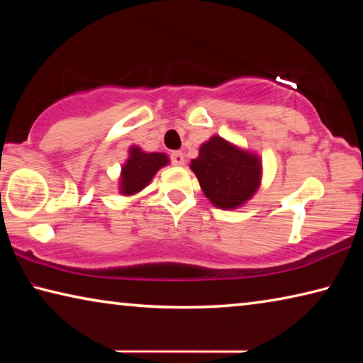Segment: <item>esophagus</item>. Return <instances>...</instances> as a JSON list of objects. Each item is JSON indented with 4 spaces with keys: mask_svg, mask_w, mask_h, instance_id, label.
I'll return each instance as SVG.
<instances>
[{
    "mask_svg": "<svg viewBox=\"0 0 363 363\" xmlns=\"http://www.w3.org/2000/svg\"><path fill=\"white\" fill-rule=\"evenodd\" d=\"M171 163L173 164H177V167H179V164H184V155L181 152H173L171 153Z\"/></svg>",
    "mask_w": 363,
    "mask_h": 363,
    "instance_id": "1",
    "label": "esophagus"
}]
</instances>
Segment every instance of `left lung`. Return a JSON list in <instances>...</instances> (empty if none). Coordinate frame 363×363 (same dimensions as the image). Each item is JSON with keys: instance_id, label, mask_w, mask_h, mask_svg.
<instances>
[{"instance_id": "left-lung-1", "label": "left lung", "mask_w": 363, "mask_h": 363, "mask_svg": "<svg viewBox=\"0 0 363 363\" xmlns=\"http://www.w3.org/2000/svg\"><path fill=\"white\" fill-rule=\"evenodd\" d=\"M190 168L206 199L223 210L240 206L259 186V158L218 136L200 147V155L192 160Z\"/></svg>"}]
</instances>
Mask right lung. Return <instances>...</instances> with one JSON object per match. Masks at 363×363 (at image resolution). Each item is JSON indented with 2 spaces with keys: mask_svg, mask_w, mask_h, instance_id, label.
<instances>
[{
  "mask_svg": "<svg viewBox=\"0 0 363 363\" xmlns=\"http://www.w3.org/2000/svg\"><path fill=\"white\" fill-rule=\"evenodd\" d=\"M168 163L164 153H144L138 147H131L130 158L121 174V192L131 195L144 189L152 181L153 174Z\"/></svg>",
  "mask_w": 363,
  "mask_h": 363,
  "instance_id": "obj_1",
  "label": "right lung"
}]
</instances>
